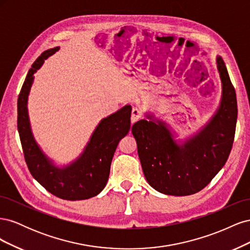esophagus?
<instances>
[{
  "label": "esophagus",
  "instance_id": "obj_1",
  "mask_svg": "<svg viewBox=\"0 0 250 250\" xmlns=\"http://www.w3.org/2000/svg\"><path fill=\"white\" fill-rule=\"evenodd\" d=\"M142 117H143L142 111L139 108H137V107H133L132 111H131V122L132 123L135 122V121L140 120Z\"/></svg>",
  "mask_w": 250,
  "mask_h": 250
}]
</instances>
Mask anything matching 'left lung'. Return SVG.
<instances>
[{
    "label": "left lung",
    "mask_w": 250,
    "mask_h": 250,
    "mask_svg": "<svg viewBox=\"0 0 250 250\" xmlns=\"http://www.w3.org/2000/svg\"><path fill=\"white\" fill-rule=\"evenodd\" d=\"M222 83L220 106L202 129L184 144L176 143L165 122L140 120L131 131L148 184L166 195L187 196L201 191L222 169L236 132V90L223 59L217 57Z\"/></svg>",
    "instance_id": "obj_1"
}]
</instances>
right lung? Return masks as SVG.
Wrapping results in <instances>:
<instances>
[{
	"mask_svg": "<svg viewBox=\"0 0 250 250\" xmlns=\"http://www.w3.org/2000/svg\"><path fill=\"white\" fill-rule=\"evenodd\" d=\"M59 48L44 51L29 70L18 99V130L31 175L48 192L65 200H82L99 194L107 184L110 164L120 140L130 129L131 106L125 105L101 120L82 154L71 165L58 168L37 145L30 128L28 95L33 75Z\"/></svg>",
	"mask_w": 250,
	"mask_h": 250,
	"instance_id": "add662e5",
	"label": "right lung"
}]
</instances>
